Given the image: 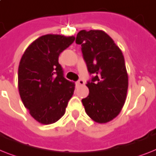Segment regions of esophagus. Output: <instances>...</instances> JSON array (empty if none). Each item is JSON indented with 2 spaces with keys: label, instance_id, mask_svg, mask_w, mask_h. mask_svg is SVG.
Segmentation results:
<instances>
[{
  "label": "esophagus",
  "instance_id": "34e87169",
  "mask_svg": "<svg viewBox=\"0 0 156 156\" xmlns=\"http://www.w3.org/2000/svg\"><path fill=\"white\" fill-rule=\"evenodd\" d=\"M85 81L83 79H79V80L77 82V85H84Z\"/></svg>",
  "mask_w": 156,
  "mask_h": 156
}]
</instances>
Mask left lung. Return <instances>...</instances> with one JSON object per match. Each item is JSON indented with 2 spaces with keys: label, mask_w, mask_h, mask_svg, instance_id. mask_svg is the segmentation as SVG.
Wrapping results in <instances>:
<instances>
[{
  "label": "left lung",
  "mask_w": 156,
  "mask_h": 156,
  "mask_svg": "<svg viewBox=\"0 0 156 156\" xmlns=\"http://www.w3.org/2000/svg\"><path fill=\"white\" fill-rule=\"evenodd\" d=\"M75 42L82 46L91 80L89 95L82 99L85 111L98 123L114 119L122 110L128 88V75L121 49L102 30H81Z\"/></svg>",
  "instance_id": "1"
}]
</instances>
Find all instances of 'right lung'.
Instances as JSON below:
<instances>
[{"label":"right lung","mask_w":156,"mask_h":156,"mask_svg":"<svg viewBox=\"0 0 156 156\" xmlns=\"http://www.w3.org/2000/svg\"><path fill=\"white\" fill-rule=\"evenodd\" d=\"M74 37L46 34L29 45L18 67V90L24 106L40 123H54L62 117L74 94V82L64 78L58 57Z\"/></svg>","instance_id":"obj_1"}]
</instances>
